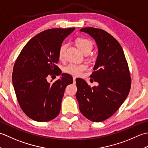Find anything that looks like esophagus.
Instances as JSON below:
<instances>
[{
    "mask_svg": "<svg viewBox=\"0 0 148 148\" xmlns=\"http://www.w3.org/2000/svg\"><path fill=\"white\" fill-rule=\"evenodd\" d=\"M76 77H73V81H74V83H75V81H76Z\"/></svg>",
    "mask_w": 148,
    "mask_h": 148,
    "instance_id": "esophagus-1",
    "label": "esophagus"
}]
</instances>
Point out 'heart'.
<instances>
[{
    "label": "heart",
    "instance_id": "obj_1",
    "mask_svg": "<svg viewBox=\"0 0 148 148\" xmlns=\"http://www.w3.org/2000/svg\"><path fill=\"white\" fill-rule=\"evenodd\" d=\"M76 44L77 48H79L81 51H83L85 49L91 50L92 48V43L90 40L84 38H77L76 40ZM65 44H63L61 45L59 49L58 56L60 59L62 58L64 56L65 50L66 49ZM88 69V65L86 64H69L64 69V71L66 73L73 75V76H79L83 74L84 71H85Z\"/></svg>",
    "mask_w": 148,
    "mask_h": 148
}]
</instances>
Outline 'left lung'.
Returning <instances> with one entry per match:
<instances>
[{
  "label": "left lung",
  "instance_id": "obj_1",
  "mask_svg": "<svg viewBox=\"0 0 148 148\" xmlns=\"http://www.w3.org/2000/svg\"><path fill=\"white\" fill-rule=\"evenodd\" d=\"M95 40L98 55L90 77L99 83L92 88L81 78L76 79V99L81 112L94 122L102 121L114 114L129 93L131 78L123 50L114 37L102 29H80Z\"/></svg>",
  "mask_w": 148,
  "mask_h": 148
}]
</instances>
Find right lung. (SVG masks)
Segmentation results:
<instances>
[{
    "label": "right lung",
    "instance_id": "obj_1",
    "mask_svg": "<svg viewBox=\"0 0 148 148\" xmlns=\"http://www.w3.org/2000/svg\"><path fill=\"white\" fill-rule=\"evenodd\" d=\"M75 28L53 29L32 37L22 49L16 61L12 81L21 109L36 121L51 120L58 115L66 86L73 83L70 74H61L56 66L59 49ZM61 74L51 84L49 75Z\"/></svg>",
    "mask_w": 148,
    "mask_h": 148
}]
</instances>
